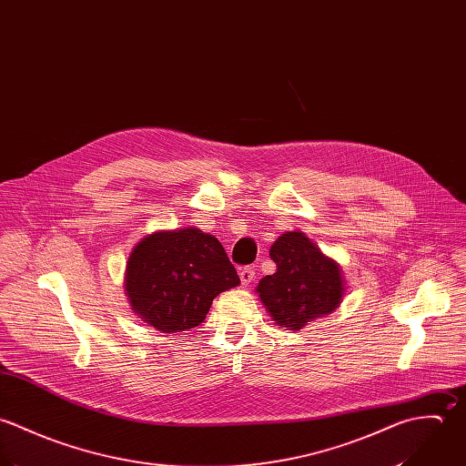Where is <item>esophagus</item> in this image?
<instances>
[{
	"label": "esophagus",
	"instance_id": "1",
	"mask_svg": "<svg viewBox=\"0 0 466 466\" xmlns=\"http://www.w3.org/2000/svg\"><path fill=\"white\" fill-rule=\"evenodd\" d=\"M239 279H241L243 286L250 284L252 280L256 279V270H254L252 267H243V268H239Z\"/></svg>",
	"mask_w": 466,
	"mask_h": 466
}]
</instances>
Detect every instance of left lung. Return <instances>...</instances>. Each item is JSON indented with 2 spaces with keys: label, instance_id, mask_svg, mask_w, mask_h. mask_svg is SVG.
<instances>
[{
  "label": "left lung",
  "instance_id": "obj_1",
  "mask_svg": "<svg viewBox=\"0 0 466 466\" xmlns=\"http://www.w3.org/2000/svg\"><path fill=\"white\" fill-rule=\"evenodd\" d=\"M270 258L278 270L259 280L256 291L278 326L299 331L340 306L346 293L340 265L304 232L280 234L270 247Z\"/></svg>",
  "mask_w": 466,
  "mask_h": 466
}]
</instances>
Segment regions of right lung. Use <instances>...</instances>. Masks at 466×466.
<instances>
[{
  "mask_svg": "<svg viewBox=\"0 0 466 466\" xmlns=\"http://www.w3.org/2000/svg\"><path fill=\"white\" fill-rule=\"evenodd\" d=\"M238 284L218 238L196 227L144 236L129 254L124 278L133 313L162 333L199 326L214 297Z\"/></svg>",
  "mask_w": 466,
  "mask_h": 466,
  "instance_id": "obj_1",
  "label": "right lung"
}]
</instances>
